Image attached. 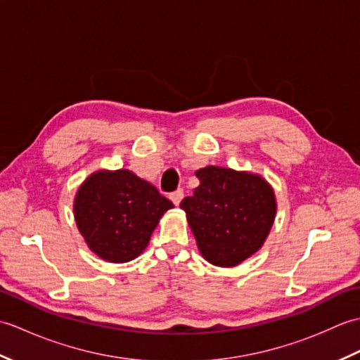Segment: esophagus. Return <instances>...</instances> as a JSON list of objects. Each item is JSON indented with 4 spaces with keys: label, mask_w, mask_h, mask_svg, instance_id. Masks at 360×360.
I'll list each match as a JSON object with an SVG mask.
<instances>
[{
    "label": "esophagus",
    "mask_w": 360,
    "mask_h": 360,
    "mask_svg": "<svg viewBox=\"0 0 360 360\" xmlns=\"http://www.w3.org/2000/svg\"><path fill=\"white\" fill-rule=\"evenodd\" d=\"M182 198H184V192H182L181 188H179V190H176L174 193H172V195H170V200H172V202H173L174 205H179V204H181V201H182Z\"/></svg>",
    "instance_id": "obj_1"
}]
</instances>
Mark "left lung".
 <instances>
[{
  "label": "left lung",
  "mask_w": 360,
  "mask_h": 360,
  "mask_svg": "<svg viewBox=\"0 0 360 360\" xmlns=\"http://www.w3.org/2000/svg\"><path fill=\"white\" fill-rule=\"evenodd\" d=\"M200 186L181 202L196 246L209 263L235 267L262 249L277 215L272 186L262 174L207 165Z\"/></svg>",
  "instance_id": "left-lung-1"
}]
</instances>
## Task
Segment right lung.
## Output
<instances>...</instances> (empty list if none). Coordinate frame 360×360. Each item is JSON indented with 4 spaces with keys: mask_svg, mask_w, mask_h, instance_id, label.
Here are the masks:
<instances>
[{
    "mask_svg": "<svg viewBox=\"0 0 360 360\" xmlns=\"http://www.w3.org/2000/svg\"><path fill=\"white\" fill-rule=\"evenodd\" d=\"M74 219L86 246L110 263H127L148 246L172 201L127 168L97 170L74 198Z\"/></svg>",
    "mask_w": 360,
    "mask_h": 360,
    "instance_id": "1",
    "label": "right lung"
}]
</instances>
